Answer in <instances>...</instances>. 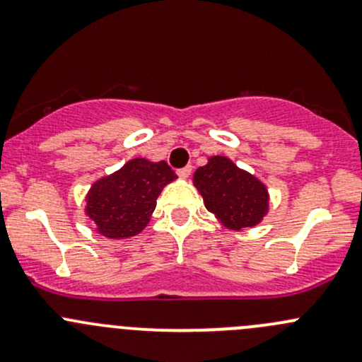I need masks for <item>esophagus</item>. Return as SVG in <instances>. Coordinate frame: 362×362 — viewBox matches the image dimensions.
Returning a JSON list of instances; mask_svg holds the SVG:
<instances>
[{
	"instance_id": "obj_1",
	"label": "esophagus",
	"mask_w": 362,
	"mask_h": 362,
	"mask_svg": "<svg viewBox=\"0 0 362 362\" xmlns=\"http://www.w3.org/2000/svg\"><path fill=\"white\" fill-rule=\"evenodd\" d=\"M192 173V166L191 164H189V166H185V168H180V170H178V177L180 178H189V175Z\"/></svg>"
}]
</instances>
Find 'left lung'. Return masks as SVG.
<instances>
[{
	"mask_svg": "<svg viewBox=\"0 0 362 362\" xmlns=\"http://www.w3.org/2000/svg\"><path fill=\"white\" fill-rule=\"evenodd\" d=\"M204 206L233 231L254 228L268 214V189L224 156H214L194 173Z\"/></svg>",
	"mask_w": 362,
	"mask_h": 362,
	"instance_id": "left-lung-1",
	"label": "left lung"
}]
</instances>
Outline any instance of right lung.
I'll return each instance as SVG.
<instances>
[{
	"mask_svg": "<svg viewBox=\"0 0 362 362\" xmlns=\"http://www.w3.org/2000/svg\"><path fill=\"white\" fill-rule=\"evenodd\" d=\"M175 178L166 160L131 159L119 171L94 182L86 198V214L100 235L112 240L129 238L148 224L158 196Z\"/></svg>",
	"mask_w": 362,
	"mask_h": 362,
	"instance_id": "1",
	"label": "right lung"
}]
</instances>
